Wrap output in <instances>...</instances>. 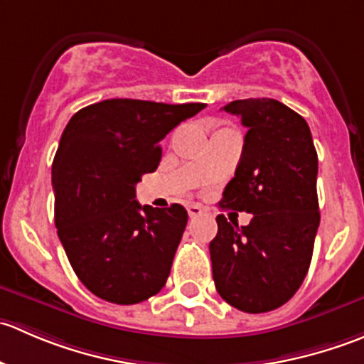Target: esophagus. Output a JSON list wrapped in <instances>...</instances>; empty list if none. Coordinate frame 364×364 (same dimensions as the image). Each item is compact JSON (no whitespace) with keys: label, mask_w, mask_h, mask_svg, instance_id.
I'll return each instance as SVG.
<instances>
[{"label":"esophagus","mask_w":364,"mask_h":364,"mask_svg":"<svg viewBox=\"0 0 364 364\" xmlns=\"http://www.w3.org/2000/svg\"><path fill=\"white\" fill-rule=\"evenodd\" d=\"M203 213H204V209L200 208V205H197V204L188 205V215H190V218H196V216L203 215Z\"/></svg>","instance_id":"1"}]
</instances>
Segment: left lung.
Masks as SVG:
<instances>
[{
	"mask_svg": "<svg viewBox=\"0 0 364 364\" xmlns=\"http://www.w3.org/2000/svg\"><path fill=\"white\" fill-rule=\"evenodd\" d=\"M222 111L248 132L220 205L253 216L245 227L216 216L213 280L230 306L264 314L287 303L310 267L321 222L317 151L304 117L282 102L247 98Z\"/></svg>",
	"mask_w": 364,
	"mask_h": 364,
	"instance_id": "8db88e82",
	"label": "left lung"
}]
</instances>
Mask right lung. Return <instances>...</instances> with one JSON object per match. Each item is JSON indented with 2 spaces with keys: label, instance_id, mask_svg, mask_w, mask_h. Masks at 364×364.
Here are the masks:
<instances>
[{
  "label": "right lung",
  "instance_id": "obj_1",
  "mask_svg": "<svg viewBox=\"0 0 364 364\" xmlns=\"http://www.w3.org/2000/svg\"><path fill=\"white\" fill-rule=\"evenodd\" d=\"M204 107L111 98L68 121L53 161L54 220L73 271L100 299L141 303L167 282L188 213L141 205L135 185L159 167L161 139Z\"/></svg>",
  "mask_w": 364,
  "mask_h": 364
}]
</instances>
